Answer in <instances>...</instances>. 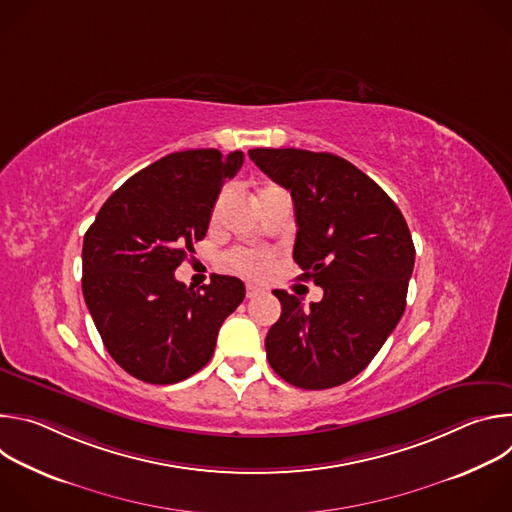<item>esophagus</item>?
I'll use <instances>...</instances> for the list:
<instances>
[{
	"label": "esophagus",
	"mask_w": 512,
	"mask_h": 512,
	"mask_svg": "<svg viewBox=\"0 0 512 512\" xmlns=\"http://www.w3.org/2000/svg\"><path fill=\"white\" fill-rule=\"evenodd\" d=\"M263 294V287L259 285H253V283H247V298H257Z\"/></svg>",
	"instance_id": "obj_1"
}]
</instances>
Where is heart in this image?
Segmentation results:
<instances>
[{"instance_id":"obj_1","label":"heart","mask_w":512,"mask_h":512,"mask_svg":"<svg viewBox=\"0 0 512 512\" xmlns=\"http://www.w3.org/2000/svg\"><path fill=\"white\" fill-rule=\"evenodd\" d=\"M231 267L247 277H265L273 267V257L265 251L237 249L229 255Z\"/></svg>"}]
</instances>
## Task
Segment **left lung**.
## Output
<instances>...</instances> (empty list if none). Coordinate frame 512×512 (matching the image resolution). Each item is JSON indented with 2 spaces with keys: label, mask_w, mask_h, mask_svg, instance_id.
<instances>
[{
  "label": "left lung",
  "mask_w": 512,
  "mask_h": 512,
  "mask_svg": "<svg viewBox=\"0 0 512 512\" xmlns=\"http://www.w3.org/2000/svg\"><path fill=\"white\" fill-rule=\"evenodd\" d=\"M291 192L298 235L294 261L324 298L310 308L275 289L281 316L269 328L271 369L289 385L320 391L354 379L405 312L415 247L387 192L340 156L308 150H249Z\"/></svg>",
  "instance_id": "left-lung-1"
}]
</instances>
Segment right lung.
<instances>
[{"label": "right lung", "mask_w": 512, "mask_h": 512, "mask_svg": "<svg viewBox=\"0 0 512 512\" xmlns=\"http://www.w3.org/2000/svg\"><path fill=\"white\" fill-rule=\"evenodd\" d=\"M243 152L186 150L143 168L101 206L83 243V296L107 352L131 377L180 383L212 358L245 298L237 277L194 291L174 277L202 241L212 206Z\"/></svg>", "instance_id": "obj_1"}]
</instances>
